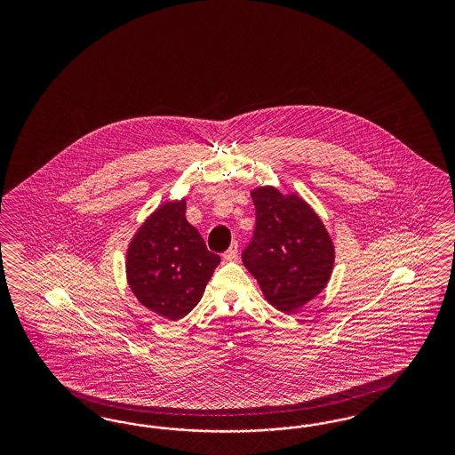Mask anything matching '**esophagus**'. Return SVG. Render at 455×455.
<instances>
[{
  "instance_id": "1",
  "label": "esophagus",
  "mask_w": 455,
  "mask_h": 455,
  "mask_svg": "<svg viewBox=\"0 0 455 455\" xmlns=\"http://www.w3.org/2000/svg\"><path fill=\"white\" fill-rule=\"evenodd\" d=\"M236 253H238V243L232 242V245L223 253V259H225V260H235V259H236Z\"/></svg>"
}]
</instances>
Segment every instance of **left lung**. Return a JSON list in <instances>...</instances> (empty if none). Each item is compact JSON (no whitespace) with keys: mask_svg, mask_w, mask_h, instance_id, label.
<instances>
[{"mask_svg":"<svg viewBox=\"0 0 455 455\" xmlns=\"http://www.w3.org/2000/svg\"><path fill=\"white\" fill-rule=\"evenodd\" d=\"M251 200L257 225L242 260L263 297L280 312L293 314L329 283L335 260L331 235L295 193L260 187Z\"/></svg>","mask_w":455,"mask_h":455,"instance_id":"1","label":"left lung"}]
</instances>
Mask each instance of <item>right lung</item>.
Here are the masks:
<instances>
[{
  "instance_id": "obj_1",
  "label": "right lung",
  "mask_w": 455,
  "mask_h": 455,
  "mask_svg": "<svg viewBox=\"0 0 455 455\" xmlns=\"http://www.w3.org/2000/svg\"><path fill=\"white\" fill-rule=\"evenodd\" d=\"M187 202H166L138 228L126 251V278L141 305L180 320L200 302L220 257L187 221Z\"/></svg>"
}]
</instances>
